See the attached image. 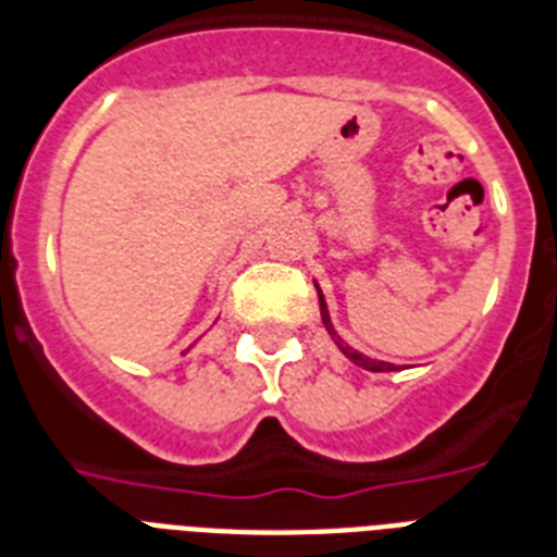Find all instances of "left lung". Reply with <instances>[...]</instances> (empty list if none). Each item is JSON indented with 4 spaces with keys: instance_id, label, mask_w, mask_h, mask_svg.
Returning <instances> with one entry per match:
<instances>
[{
    "instance_id": "8db88e82",
    "label": "left lung",
    "mask_w": 557,
    "mask_h": 557,
    "mask_svg": "<svg viewBox=\"0 0 557 557\" xmlns=\"http://www.w3.org/2000/svg\"><path fill=\"white\" fill-rule=\"evenodd\" d=\"M314 288H318V300H321V321H323V326H326V332H330V335H332V341H335V347H338L341 352H344V356H347L349 361H352V364L364 367V370H370V372H387V370H396V364H387V361H375V358H367L364 352H358V349L349 347L347 341L341 338L338 332H335V326H332L330 309H326V300H323V295H321V286H318V283H314Z\"/></svg>"
}]
</instances>
